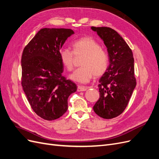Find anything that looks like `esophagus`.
Wrapping results in <instances>:
<instances>
[{
    "instance_id": "obj_1",
    "label": "esophagus",
    "mask_w": 159,
    "mask_h": 159,
    "mask_svg": "<svg viewBox=\"0 0 159 159\" xmlns=\"http://www.w3.org/2000/svg\"><path fill=\"white\" fill-rule=\"evenodd\" d=\"M87 89H88L87 87H85V86H81V85L78 86V92H80V91H84Z\"/></svg>"
}]
</instances>
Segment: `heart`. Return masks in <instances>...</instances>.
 <instances>
[{"mask_svg": "<svg viewBox=\"0 0 159 159\" xmlns=\"http://www.w3.org/2000/svg\"><path fill=\"white\" fill-rule=\"evenodd\" d=\"M71 46L73 52L68 48H61L59 51L61 64L68 71L73 68L74 53L75 55H84L80 62V68L70 75L71 80L86 84L93 75L99 77L104 74L108 66V56L97 41L91 37H84L74 41Z\"/></svg>", "mask_w": 159, "mask_h": 159, "instance_id": "obj_1", "label": "heart"}]
</instances>
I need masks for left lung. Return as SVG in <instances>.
Returning <instances> with one entry per match:
<instances>
[{
    "label": "left lung",
    "instance_id": "left-lung-1",
    "mask_svg": "<svg viewBox=\"0 0 159 159\" xmlns=\"http://www.w3.org/2000/svg\"><path fill=\"white\" fill-rule=\"evenodd\" d=\"M107 48L109 62L106 71L99 80V98L93 111L103 119L121 114L127 106L136 86L132 50L119 34L109 27H94Z\"/></svg>",
    "mask_w": 159,
    "mask_h": 159
}]
</instances>
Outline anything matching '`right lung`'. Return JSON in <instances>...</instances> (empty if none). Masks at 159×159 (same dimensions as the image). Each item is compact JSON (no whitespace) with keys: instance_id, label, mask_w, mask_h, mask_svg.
<instances>
[{"instance_id":"1","label":"right lung","mask_w":159,"mask_h":159,"mask_svg":"<svg viewBox=\"0 0 159 159\" xmlns=\"http://www.w3.org/2000/svg\"><path fill=\"white\" fill-rule=\"evenodd\" d=\"M74 32L66 28H42L23 50L22 86L32 109L48 121L60 118L68 109L69 96L77 85L62 75L59 51Z\"/></svg>"}]
</instances>
